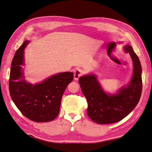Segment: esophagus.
<instances>
[{
    "label": "esophagus",
    "mask_w": 152,
    "mask_h": 152,
    "mask_svg": "<svg viewBox=\"0 0 152 152\" xmlns=\"http://www.w3.org/2000/svg\"><path fill=\"white\" fill-rule=\"evenodd\" d=\"M82 72L81 70H80V69H77L74 72V79L75 80L79 79V78L82 75Z\"/></svg>",
    "instance_id": "esophagus-1"
}]
</instances>
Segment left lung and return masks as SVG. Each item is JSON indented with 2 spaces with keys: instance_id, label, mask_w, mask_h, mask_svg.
<instances>
[{
  "instance_id": "8db88e82",
  "label": "left lung",
  "mask_w": 152,
  "mask_h": 152,
  "mask_svg": "<svg viewBox=\"0 0 152 152\" xmlns=\"http://www.w3.org/2000/svg\"><path fill=\"white\" fill-rule=\"evenodd\" d=\"M124 50L130 54L132 59L133 75L129 85L121 88L117 94L106 93L93 74L82 76L79 79L88 104L87 115L98 124H108L122 120L140 101L142 86L141 63L131 45H126Z\"/></svg>"
}]
</instances>
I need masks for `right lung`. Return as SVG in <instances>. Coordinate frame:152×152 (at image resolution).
<instances>
[{
  "label": "right lung",
  "mask_w": 152,
  "mask_h": 152,
  "mask_svg": "<svg viewBox=\"0 0 152 152\" xmlns=\"http://www.w3.org/2000/svg\"><path fill=\"white\" fill-rule=\"evenodd\" d=\"M28 43L25 40L13 57L9 80L10 96L25 117L37 122H49L58 116L63 94L73 79V73H59L37 84L27 83L21 66Z\"/></svg>",
  "instance_id": "right-lung-1"
}]
</instances>
